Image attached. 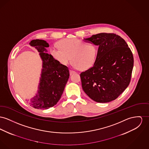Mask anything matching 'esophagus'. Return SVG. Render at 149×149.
Returning <instances> with one entry per match:
<instances>
[{
    "instance_id": "34e87169",
    "label": "esophagus",
    "mask_w": 149,
    "mask_h": 149,
    "mask_svg": "<svg viewBox=\"0 0 149 149\" xmlns=\"http://www.w3.org/2000/svg\"><path fill=\"white\" fill-rule=\"evenodd\" d=\"M75 73V72L74 71V70H70V75H72V74H73V73Z\"/></svg>"
}]
</instances>
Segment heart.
Here are the masks:
<instances>
[{"mask_svg": "<svg viewBox=\"0 0 149 149\" xmlns=\"http://www.w3.org/2000/svg\"><path fill=\"white\" fill-rule=\"evenodd\" d=\"M59 47H52L50 54L55 59L64 65L72 61L74 67L81 70L90 68L94 64L97 54L96 47L81 40L70 38L61 40L58 43Z\"/></svg>", "mask_w": 149, "mask_h": 149, "instance_id": "b5f03b06", "label": "heart"}]
</instances>
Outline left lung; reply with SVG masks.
<instances>
[{"instance_id": "8db88e82", "label": "left lung", "mask_w": 149, "mask_h": 149, "mask_svg": "<svg viewBox=\"0 0 149 149\" xmlns=\"http://www.w3.org/2000/svg\"><path fill=\"white\" fill-rule=\"evenodd\" d=\"M84 40L98 50L93 66L80 74L83 90L98 103L116 99L131 79L134 59L128 45L114 33H99Z\"/></svg>"}]
</instances>
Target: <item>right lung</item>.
<instances>
[{
  "label": "right lung",
  "mask_w": 149,
  "mask_h": 149,
  "mask_svg": "<svg viewBox=\"0 0 149 149\" xmlns=\"http://www.w3.org/2000/svg\"><path fill=\"white\" fill-rule=\"evenodd\" d=\"M40 52L42 60L40 83L36 95L29 100L31 106L37 109H48L59 100L70 76L68 68L62 65L47 53L49 45L44 40H32L29 43Z\"/></svg>",
  "instance_id": "obj_1"
}]
</instances>
